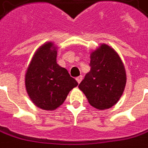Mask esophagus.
<instances>
[{"label":"esophagus","instance_id":"esophagus-1","mask_svg":"<svg viewBox=\"0 0 148 148\" xmlns=\"http://www.w3.org/2000/svg\"><path fill=\"white\" fill-rule=\"evenodd\" d=\"M82 75H81V76H78V77H77V78H76V81L78 82V84H79V83L81 82V81H82Z\"/></svg>","mask_w":148,"mask_h":148}]
</instances>
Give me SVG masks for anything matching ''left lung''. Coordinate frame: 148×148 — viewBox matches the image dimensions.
I'll return each mask as SVG.
<instances>
[{
	"mask_svg": "<svg viewBox=\"0 0 148 148\" xmlns=\"http://www.w3.org/2000/svg\"><path fill=\"white\" fill-rule=\"evenodd\" d=\"M88 72L78 88L91 106L107 109L117 103L124 91L126 74L124 65L114 49L101 45L91 53Z\"/></svg>",
	"mask_w": 148,
	"mask_h": 148,
	"instance_id": "left-lung-1",
	"label": "left lung"
}]
</instances>
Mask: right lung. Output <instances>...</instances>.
<instances>
[{"label": "right lung", "mask_w": 148, "mask_h": 148, "mask_svg": "<svg viewBox=\"0 0 148 148\" xmlns=\"http://www.w3.org/2000/svg\"><path fill=\"white\" fill-rule=\"evenodd\" d=\"M57 47L48 42L36 50L25 75V85L38 108L55 110L66 100L77 81L57 63Z\"/></svg>", "instance_id": "obj_1"}]
</instances>
